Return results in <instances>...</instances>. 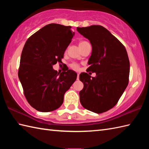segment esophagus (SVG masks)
Masks as SVG:
<instances>
[{"label":"esophagus","instance_id":"obj_1","mask_svg":"<svg viewBox=\"0 0 149 149\" xmlns=\"http://www.w3.org/2000/svg\"><path fill=\"white\" fill-rule=\"evenodd\" d=\"M79 74H78V73H77V79L79 80Z\"/></svg>","mask_w":149,"mask_h":149}]
</instances>
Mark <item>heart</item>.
<instances>
[{
	"label": "heart",
	"mask_w": 149,
	"mask_h": 149,
	"mask_svg": "<svg viewBox=\"0 0 149 149\" xmlns=\"http://www.w3.org/2000/svg\"><path fill=\"white\" fill-rule=\"evenodd\" d=\"M88 42H86V41H81V42H79V47H81L82 45H84V44H86ZM70 67L72 69L75 70H78L79 68V65L76 63H72L70 65Z\"/></svg>",
	"instance_id": "heart-1"
}]
</instances>
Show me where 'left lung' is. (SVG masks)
Wrapping results in <instances>:
<instances>
[{
	"instance_id": "8db88e82",
	"label": "left lung",
	"mask_w": 149,
	"mask_h": 149,
	"mask_svg": "<svg viewBox=\"0 0 149 149\" xmlns=\"http://www.w3.org/2000/svg\"><path fill=\"white\" fill-rule=\"evenodd\" d=\"M77 31L90 40L92 46L87 70L96 73L91 78L81 73L84 88L79 92L85 109L96 113L111 109L118 102L129 83L130 63L124 45L105 27L91 26Z\"/></svg>"
}]
</instances>
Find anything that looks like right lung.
Listing matches in <instances>:
<instances>
[{"mask_svg": "<svg viewBox=\"0 0 149 149\" xmlns=\"http://www.w3.org/2000/svg\"><path fill=\"white\" fill-rule=\"evenodd\" d=\"M74 35L71 26L50 24L25 43L18 75L27 102L38 111L59 108L65 92L76 80L77 74L71 70L59 74L52 68L57 62L62 63Z\"/></svg>", "mask_w": 149, "mask_h": 149, "instance_id": "obj_1", "label": "right lung"}]
</instances>
